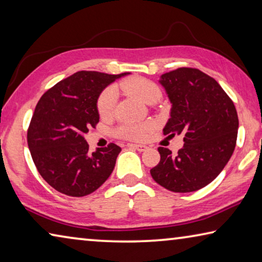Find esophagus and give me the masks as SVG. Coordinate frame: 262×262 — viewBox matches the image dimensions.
<instances>
[{
  "label": "esophagus",
  "mask_w": 262,
  "mask_h": 262,
  "mask_svg": "<svg viewBox=\"0 0 262 262\" xmlns=\"http://www.w3.org/2000/svg\"><path fill=\"white\" fill-rule=\"evenodd\" d=\"M127 147L136 149V150H139V151H144L147 149V147L143 146V144H135V143H128Z\"/></svg>",
  "instance_id": "obj_1"
}]
</instances>
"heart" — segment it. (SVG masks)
<instances>
[{"instance_id":"1","label":"heart","mask_w":262,"mask_h":262,"mask_svg":"<svg viewBox=\"0 0 262 262\" xmlns=\"http://www.w3.org/2000/svg\"><path fill=\"white\" fill-rule=\"evenodd\" d=\"M120 89L124 93L133 95V97L138 98L139 100L144 103H148V105H150L154 100L161 99L162 97V91L155 82L141 77H133L122 81L120 84ZM116 100H118V92H116L115 87H108V89L103 91L98 99L99 115L101 118H107V116H111L113 114ZM149 128H150V123L148 122H127L120 124L115 133L116 135L123 139L142 140Z\"/></svg>"}]
</instances>
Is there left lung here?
<instances>
[{"mask_svg":"<svg viewBox=\"0 0 262 262\" xmlns=\"http://www.w3.org/2000/svg\"><path fill=\"white\" fill-rule=\"evenodd\" d=\"M171 102L164 135L184 136L173 155L160 147V163L150 170L156 183L173 192H192L211 183L234 151L239 120L233 101L213 78L181 68L159 80Z\"/></svg>","mask_w":262,"mask_h":262,"instance_id":"8db88e82","label":"left lung"}]
</instances>
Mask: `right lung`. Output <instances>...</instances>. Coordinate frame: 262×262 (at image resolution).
<instances>
[{
	"instance_id": "obj_1",
	"label": "right lung",
	"mask_w": 262,
	"mask_h": 262,
	"mask_svg": "<svg viewBox=\"0 0 262 262\" xmlns=\"http://www.w3.org/2000/svg\"><path fill=\"white\" fill-rule=\"evenodd\" d=\"M128 74L79 71L39 99L28 129V146L40 176L60 193L86 196L111 176L121 148L110 143L91 154L84 135L99 122L102 91Z\"/></svg>"
}]
</instances>
